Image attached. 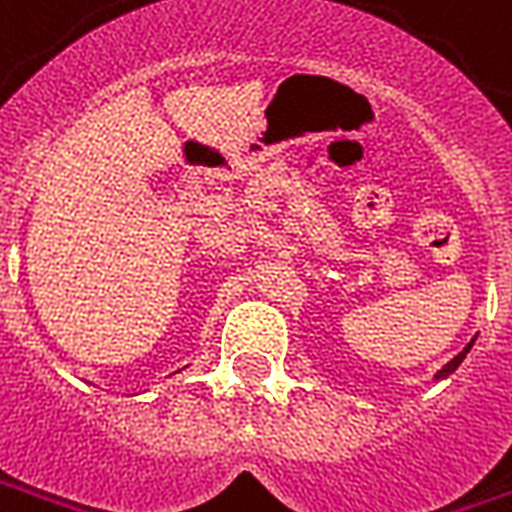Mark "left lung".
Masks as SVG:
<instances>
[{
	"mask_svg": "<svg viewBox=\"0 0 512 512\" xmlns=\"http://www.w3.org/2000/svg\"><path fill=\"white\" fill-rule=\"evenodd\" d=\"M472 344H475V339H472V342H469L467 347H464V350L458 352V355H456V358H453V361L445 363V366H442V369H439V372L434 374V380H445V377H450V374L456 372L458 366H461V361H464V358H467V352L472 350Z\"/></svg>",
	"mask_w": 512,
	"mask_h": 512,
	"instance_id": "1",
	"label": "left lung"
}]
</instances>
